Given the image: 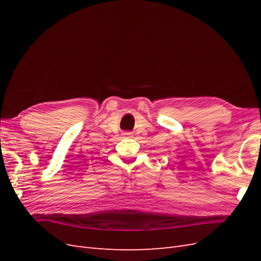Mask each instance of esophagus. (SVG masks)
Wrapping results in <instances>:
<instances>
[{"instance_id": "obj_1", "label": "esophagus", "mask_w": 261, "mask_h": 261, "mask_svg": "<svg viewBox=\"0 0 261 261\" xmlns=\"http://www.w3.org/2000/svg\"><path fill=\"white\" fill-rule=\"evenodd\" d=\"M123 135H124V136H128V137H129V136H132V134H130V133H128V132H125V133H123Z\"/></svg>"}]
</instances>
